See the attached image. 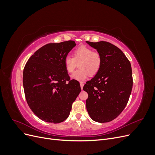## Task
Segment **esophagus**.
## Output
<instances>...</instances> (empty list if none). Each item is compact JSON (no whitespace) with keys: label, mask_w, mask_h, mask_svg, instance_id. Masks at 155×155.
<instances>
[{"label":"esophagus","mask_w":155,"mask_h":155,"mask_svg":"<svg viewBox=\"0 0 155 155\" xmlns=\"http://www.w3.org/2000/svg\"><path fill=\"white\" fill-rule=\"evenodd\" d=\"M80 86H81V88L83 89V87L84 86V83L83 82H80Z\"/></svg>","instance_id":"1"}]
</instances>
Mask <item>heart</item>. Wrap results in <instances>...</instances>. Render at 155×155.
Listing matches in <instances>:
<instances>
[{"mask_svg": "<svg viewBox=\"0 0 155 155\" xmlns=\"http://www.w3.org/2000/svg\"><path fill=\"white\" fill-rule=\"evenodd\" d=\"M101 55L93 51V50L83 46L74 51V58L67 56L64 59V67L68 73H72L76 66V63H79L78 68L72 75L71 79L74 80L81 81L88 76L96 75L101 66Z\"/></svg>", "mask_w": 155, "mask_h": 155, "instance_id": "obj_1", "label": "heart"}]
</instances>
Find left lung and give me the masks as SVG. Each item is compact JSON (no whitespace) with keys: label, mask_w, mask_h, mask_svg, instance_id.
I'll return each mask as SVG.
<instances>
[{"label":"left lung","mask_w":155,"mask_h":155,"mask_svg":"<svg viewBox=\"0 0 155 155\" xmlns=\"http://www.w3.org/2000/svg\"><path fill=\"white\" fill-rule=\"evenodd\" d=\"M101 56L96 76L84 85L88 93L86 107L92 120L99 123L115 119L127 104L133 88L132 68L120 48L106 41H86Z\"/></svg>","instance_id":"8db88e82"}]
</instances>
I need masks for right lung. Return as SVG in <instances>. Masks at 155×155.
<instances>
[{"label": "right lung", "instance_id": "add662e5", "mask_svg": "<svg viewBox=\"0 0 155 155\" xmlns=\"http://www.w3.org/2000/svg\"><path fill=\"white\" fill-rule=\"evenodd\" d=\"M76 44L73 41L49 43L33 54L23 71V87L33 112L46 122L66 120L81 92L79 83L70 80L64 59Z\"/></svg>", "mask_w": 155, "mask_h": 155}]
</instances>
